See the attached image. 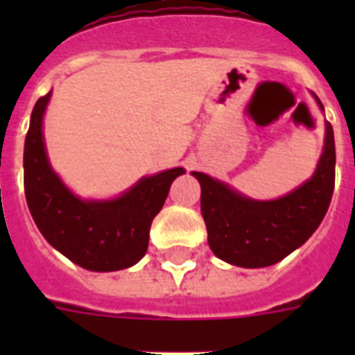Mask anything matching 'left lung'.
<instances>
[{"label":"left lung","instance_id":"left-lung-1","mask_svg":"<svg viewBox=\"0 0 355 355\" xmlns=\"http://www.w3.org/2000/svg\"><path fill=\"white\" fill-rule=\"evenodd\" d=\"M191 175L200 184V211L211 252L245 269L269 267L302 247L324 219L336 186L334 128L326 121L324 147L311 178L280 199H250L210 175Z\"/></svg>","mask_w":355,"mask_h":355}]
</instances>
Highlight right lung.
<instances>
[{
  "mask_svg": "<svg viewBox=\"0 0 355 355\" xmlns=\"http://www.w3.org/2000/svg\"><path fill=\"white\" fill-rule=\"evenodd\" d=\"M51 92L36 101L25 136V199L46 241L83 269L110 272L132 267L149 245L150 223L166 202L173 180L186 173L173 167L139 178L116 199H80L53 171L44 144V114Z\"/></svg>",
  "mask_w": 355,
  "mask_h": 355,
  "instance_id": "1",
  "label": "right lung"
}]
</instances>
